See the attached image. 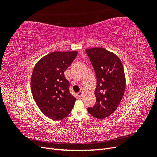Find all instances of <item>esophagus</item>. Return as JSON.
<instances>
[{
  "label": "esophagus",
  "instance_id": "34e87169",
  "mask_svg": "<svg viewBox=\"0 0 157 157\" xmlns=\"http://www.w3.org/2000/svg\"><path fill=\"white\" fill-rule=\"evenodd\" d=\"M82 93H83V90H80V91L79 92H78V94H77V95H78V96L79 97V98H80L82 96Z\"/></svg>",
  "mask_w": 157,
  "mask_h": 157
}]
</instances>
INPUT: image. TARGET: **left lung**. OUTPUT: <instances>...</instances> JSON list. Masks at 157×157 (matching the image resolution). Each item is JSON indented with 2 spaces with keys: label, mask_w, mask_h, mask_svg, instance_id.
Instances as JSON below:
<instances>
[{
  "label": "left lung",
  "mask_w": 157,
  "mask_h": 157,
  "mask_svg": "<svg viewBox=\"0 0 157 157\" xmlns=\"http://www.w3.org/2000/svg\"><path fill=\"white\" fill-rule=\"evenodd\" d=\"M97 78L95 90L96 103L88 113L99 119L110 116L119 105L126 87L124 68L120 59L99 47L85 50Z\"/></svg>",
  "instance_id": "obj_1"
}]
</instances>
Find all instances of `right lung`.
<instances>
[{"instance_id":"right-lung-1","label":"right lung","mask_w":157,"mask_h":157,"mask_svg":"<svg viewBox=\"0 0 157 157\" xmlns=\"http://www.w3.org/2000/svg\"><path fill=\"white\" fill-rule=\"evenodd\" d=\"M77 55V51L52 52L38 61L33 71V97L42 113L52 120L63 119L74 107L76 98L69 92L64 72Z\"/></svg>"}]
</instances>
